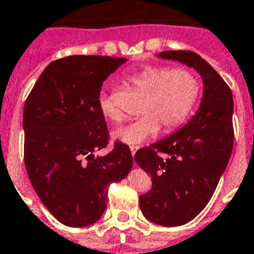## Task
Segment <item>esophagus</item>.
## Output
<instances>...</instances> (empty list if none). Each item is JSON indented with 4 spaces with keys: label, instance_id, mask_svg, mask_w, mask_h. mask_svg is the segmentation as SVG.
<instances>
[{
    "label": "esophagus",
    "instance_id": "1",
    "mask_svg": "<svg viewBox=\"0 0 254 254\" xmlns=\"http://www.w3.org/2000/svg\"><path fill=\"white\" fill-rule=\"evenodd\" d=\"M138 149V147H136V145H132L130 147V152H132V156H134V154H136V151Z\"/></svg>",
    "mask_w": 254,
    "mask_h": 254
}]
</instances>
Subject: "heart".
<instances>
[{"mask_svg":"<svg viewBox=\"0 0 254 254\" xmlns=\"http://www.w3.org/2000/svg\"><path fill=\"white\" fill-rule=\"evenodd\" d=\"M127 80L144 94L141 114L134 121L117 127L113 137L117 141L134 145L155 136L160 129L173 130L190 114L200 94V80L185 67L144 66L129 73ZM99 109L111 121H118L121 113L107 95H100Z\"/></svg>","mask_w":254,"mask_h":254,"instance_id":"1","label":"heart"}]
</instances>
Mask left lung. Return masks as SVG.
Here are the masks:
<instances>
[{"instance_id": "8db88e82", "label": "left lung", "mask_w": 254, "mask_h": 254, "mask_svg": "<svg viewBox=\"0 0 254 254\" xmlns=\"http://www.w3.org/2000/svg\"><path fill=\"white\" fill-rule=\"evenodd\" d=\"M158 57L196 69L204 85L200 107L187 125L134 155L152 180L151 190L140 196L141 212L154 223L176 227L201 212L229 165L234 102L226 81L196 53L169 50Z\"/></svg>"}]
</instances>
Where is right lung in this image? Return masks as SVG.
Masks as SVG:
<instances>
[{"instance_id":"1","label":"right lung","mask_w":254,"mask_h":254,"mask_svg":"<svg viewBox=\"0 0 254 254\" xmlns=\"http://www.w3.org/2000/svg\"><path fill=\"white\" fill-rule=\"evenodd\" d=\"M125 58L70 56L49 64L25 100L24 162L45 207L65 226L84 227L107 207V188L129 174L133 158L117 141L109 154L102 84Z\"/></svg>"}]
</instances>
